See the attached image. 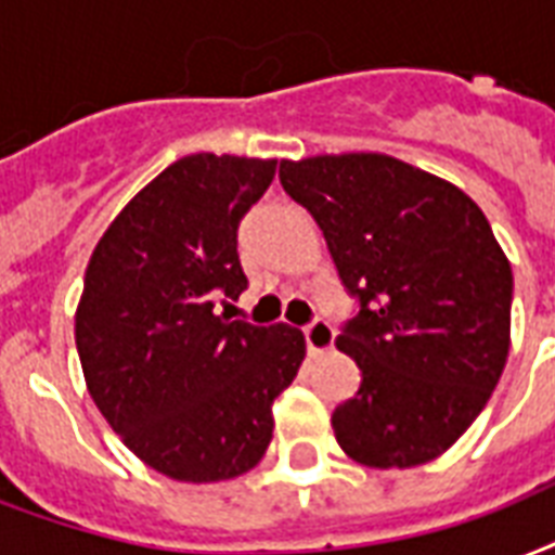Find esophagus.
I'll return each mask as SVG.
<instances>
[{
  "label": "esophagus",
  "instance_id": "esophagus-1",
  "mask_svg": "<svg viewBox=\"0 0 555 555\" xmlns=\"http://www.w3.org/2000/svg\"><path fill=\"white\" fill-rule=\"evenodd\" d=\"M302 334H306V346L311 354H320L325 352V349H332L334 328L328 320H314V323H308L306 328H302Z\"/></svg>",
  "mask_w": 555,
  "mask_h": 555
}]
</instances>
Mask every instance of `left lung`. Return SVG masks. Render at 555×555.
<instances>
[{"instance_id": "8db88e82", "label": "left lung", "mask_w": 555, "mask_h": 555, "mask_svg": "<svg viewBox=\"0 0 555 555\" xmlns=\"http://www.w3.org/2000/svg\"><path fill=\"white\" fill-rule=\"evenodd\" d=\"M358 314L334 346L361 387L332 413L354 463L437 460L480 416L509 354L513 268L472 197L387 154L282 159Z\"/></svg>"}]
</instances>
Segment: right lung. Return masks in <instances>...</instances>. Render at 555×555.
I'll return each instance as SVG.
<instances>
[{"label":"right lung","instance_id":"right-lung-1","mask_svg":"<svg viewBox=\"0 0 555 555\" xmlns=\"http://www.w3.org/2000/svg\"><path fill=\"white\" fill-rule=\"evenodd\" d=\"M276 159L192 154L118 211L92 249L75 346L95 408L133 454L183 483L259 463L273 399L296 378L306 337L285 323L218 314L238 299V223Z\"/></svg>","mask_w":555,"mask_h":555}]
</instances>
